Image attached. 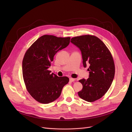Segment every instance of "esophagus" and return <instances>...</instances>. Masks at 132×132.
<instances>
[{
	"instance_id": "obj_1",
	"label": "esophagus",
	"mask_w": 132,
	"mask_h": 132,
	"mask_svg": "<svg viewBox=\"0 0 132 132\" xmlns=\"http://www.w3.org/2000/svg\"><path fill=\"white\" fill-rule=\"evenodd\" d=\"M75 79L74 78H69V81L70 82H73V81H75Z\"/></svg>"
}]
</instances>
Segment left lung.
I'll use <instances>...</instances> for the list:
<instances>
[{
    "label": "left lung",
    "mask_w": 132,
    "mask_h": 132,
    "mask_svg": "<svg viewBox=\"0 0 132 132\" xmlns=\"http://www.w3.org/2000/svg\"><path fill=\"white\" fill-rule=\"evenodd\" d=\"M70 42L81 52L84 67L90 66L89 77L80 79L82 89L78 92L83 100L92 102L102 97L110 88L115 75L112 55L105 44L98 37L91 35L75 36Z\"/></svg>",
    "instance_id": "8db88e82"
}]
</instances>
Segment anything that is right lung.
<instances>
[{
	"mask_svg": "<svg viewBox=\"0 0 132 132\" xmlns=\"http://www.w3.org/2000/svg\"><path fill=\"white\" fill-rule=\"evenodd\" d=\"M70 37L44 35L26 51L22 61V75L26 88L37 102L47 104L57 99L63 87L68 84L67 77L51 73V66L55 54L66 47Z\"/></svg>",
	"mask_w": 132,
	"mask_h": 132,
	"instance_id": "right-lung-1",
	"label": "right lung"
}]
</instances>
